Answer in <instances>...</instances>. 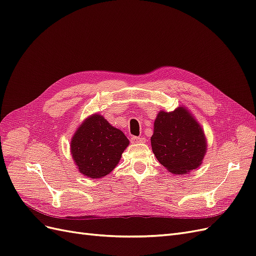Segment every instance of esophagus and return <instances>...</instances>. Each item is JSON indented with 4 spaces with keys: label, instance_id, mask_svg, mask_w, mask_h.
Listing matches in <instances>:
<instances>
[{
    "label": "esophagus",
    "instance_id": "esophagus-1",
    "mask_svg": "<svg viewBox=\"0 0 256 256\" xmlns=\"http://www.w3.org/2000/svg\"><path fill=\"white\" fill-rule=\"evenodd\" d=\"M130 140L132 143H144L146 141L143 136H131Z\"/></svg>",
    "mask_w": 256,
    "mask_h": 256
}]
</instances>
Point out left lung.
Here are the masks:
<instances>
[{"mask_svg": "<svg viewBox=\"0 0 256 256\" xmlns=\"http://www.w3.org/2000/svg\"><path fill=\"white\" fill-rule=\"evenodd\" d=\"M150 140L154 156L173 174L194 171L202 164L207 147L202 128L182 106L157 115Z\"/></svg>", "mask_w": 256, "mask_h": 256, "instance_id": "left-lung-1", "label": "left lung"}]
</instances>
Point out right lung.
Wrapping results in <instances>:
<instances>
[{"label": "right lung", "instance_id": "add662e5", "mask_svg": "<svg viewBox=\"0 0 256 256\" xmlns=\"http://www.w3.org/2000/svg\"><path fill=\"white\" fill-rule=\"evenodd\" d=\"M129 141L120 129L95 114L85 120L72 140V154L80 173L100 178L112 172Z\"/></svg>", "mask_w": 256, "mask_h": 256}]
</instances>
